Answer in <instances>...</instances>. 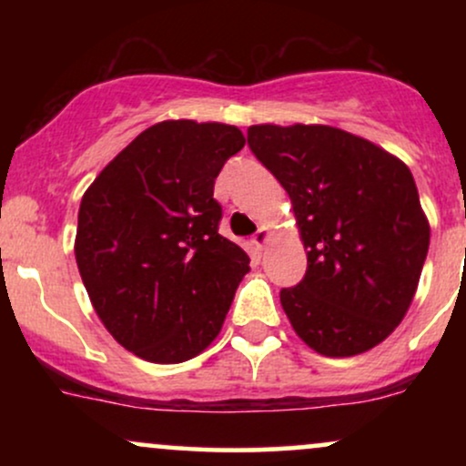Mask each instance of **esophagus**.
Wrapping results in <instances>:
<instances>
[{"label": "esophagus", "instance_id": "34e87169", "mask_svg": "<svg viewBox=\"0 0 466 466\" xmlns=\"http://www.w3.org/2000/svg\"><path fill=\"white\" fill-rule=\"evenodd\" d=\"M269 238H271L269 228H267V226H260V228H258V232H256L254 237H251V243H254V248H256V249H263L265 245L269 243Z\"/></svg>", "mask_w": 466, "mask_h": 466}]
</instances>
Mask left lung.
Instances as JSON below:
<instances>
[{"label": "left lung", "instance_id": "8db88e82", "mask_svg": "<svg viewBox=\"0 0 466 466\" xmlns=\"http://www.w3.org/2000/svg\"><path fill=\"white\" fill-rule=\"evenodd\" d=\"M248 144L291 199L307 249L280 304L324 357L374 349L400 324L430 249L410 168L381 147L326 125H254Z\"/></svg>", "mask_w": 466, "mask_h": 466}]
</instances>
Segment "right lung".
Masks as SVG:
<instances>
[{"mask_svg":"<svg viewBox=\"0 0 466 466\" xmlns=\"http://www.w3.org/2000/svg\"><path fill=\"white\" fill-rule=\"evenodd\" d=\"M245 147L221 122L164 120L100 170L74 254L94 311L140 360L181 363L221 333L249 256L218 234L215 179Z\"/></svg>","mask_w":466,"mask_h":466,"instance_id":"right-lung-1","label":"right lung"}]
</instances>
